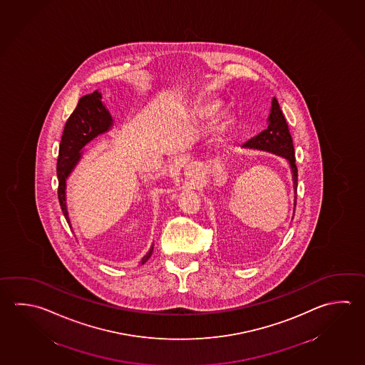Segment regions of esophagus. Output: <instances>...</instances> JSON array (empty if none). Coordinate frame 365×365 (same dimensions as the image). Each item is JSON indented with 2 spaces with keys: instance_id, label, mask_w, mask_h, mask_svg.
<instances>
[{
  "instance_id": "esophagus-1",
  "label": "esophagus",
  "mask_w": 365,
  "mask_h": 365,
  "mask_svg": "<svg viewBox=\"0 0 365 365\" xmlns=\"http://www.w3.org/2000/svg\"><path fill=\"white\" fill-rule=\"evenodd\" d=\"M192 173H194V167H189V168H187V171H186V173L192 175Z\"/></svg>"
}]
</instances>
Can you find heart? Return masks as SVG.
Returning a JSON list of instances; mask_svg holds the SVG:
<instances>
[{
	"mask_svg": "<svg viewBox=\"0 0 365 365\" xmlns=\"http://www.w3.org/2000/svg\"><path fill=\"white\" fill-rule=\"evenodd\" d=\"M220 108H221V104H220L219 101L205 103V104H202L198 108L199 115L203 117V118H211V117H215L220 112ZM224 125H226V123H224Z\"/></svg>",
	"mask_w": 365,
	"mask_h": 365,
	"instance_id": "b5f03b06",
	"label": "heart"
}]
</instances>
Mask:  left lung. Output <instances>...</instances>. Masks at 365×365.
Instances as JSON below:
<instances>
[{
  "label": "left lung",
  "instance_id": "left-lung-1",
  "mask_svg": "<svg viewBox=\"0 0 365 365\" xmlns=\"http://www.w3.org/2000/svg\"><path fill=\"white\" fill-rule=\"evenodd\" d=\"M245 148L261 149L267 152L275 153L278 155L288 159L291 165L292 173H293V185H294V206L297 199V166H296V157H294V148L292 140L288 123L285 120L283 112L279 106L278 100L272 99V113L269 117V126L262 133H259L251 140L245 143Z\"/></svg>",
  "mask_w": 365,
  "mask_h": 365
}]
</instances>
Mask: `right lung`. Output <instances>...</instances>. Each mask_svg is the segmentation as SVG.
Returning <instances> with one entry per match:
<instances>
[{
    "mask_svg": "<svg viewBox=\"0 0 365 365\" xmlns=\"http://www.w3.org/2000/svg\"><path fill=\"white\" fill-rule=\"evenodd\" d=\"M112 126V117L101 103V93L93 91L81 98L73 113L66 120L56 163L58 171V198L63 215L69 224L66 205V179L81 157V149L100 133H106ZM153 247L140 261L144 264L152 256Z\"/></svg>",
    "mask_w": 365,
    "mask_h": 365,
    "instance_id": "add662e5",
    "label": "right lung"
}]
</instances>
